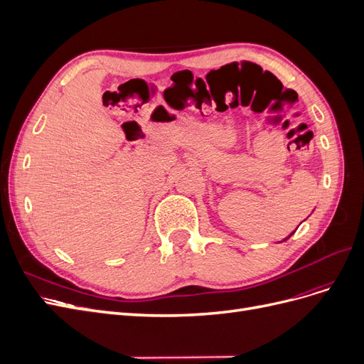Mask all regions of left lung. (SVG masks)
Here are the masks:
<instances>
[{"instance_id":"8db88e82","label":"left lung","mask_w":364,"mask_h":364,"mask_svg":"<svg viewBox=\"0 0 364 364\" xmlns=\"http://www.w3.org/2000/svg\"><path fill=\"white\" fill-rule=\"evenodd\" d=\"M289 238H290V237H289Z\"/></svg>"}]
</instances>
